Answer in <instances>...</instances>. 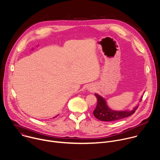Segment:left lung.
<instances>
[{
    "instance_id": "obj_1",
    "label": "left lung",
    "mask_w": 160,
    "mask_h": 160,
    "mask_svg": "<svg viewBox=\"0 0 160 160\" xmlns=\"http://www.w3.org/2000/svg\"><path fill=\"white\" fill-rule=\"evenodd\" d=\"M94 95L97 98L98 102L95 110L93 111L94 116L102 121H115L120 119L124 118L132 115L138 108V105L136 106L131 110L125 111H115L111 110L107 104L106 100L100 95L95 93Z\"/></svg>"
}]
</instances>
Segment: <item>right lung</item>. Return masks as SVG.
I'll return each instance as SVG.
<instances>
[{"label": "right lung", "mask_w": 160, "mask_h": 160, "mask_svg": "<svg viewBox=\"0 0 160 160\" xmlns=\"http://www.w3.org/2000/svg\"><path fill=\"white\" fill-rule=\"evenodd\" d=\"M58 115H57V116H55V117H53V118H55V117H58Z\"/></svg>", "instance_id": "obj_1"}]
</instances>
